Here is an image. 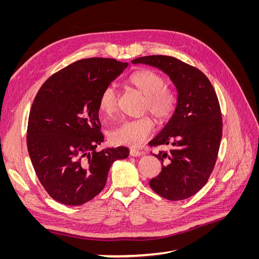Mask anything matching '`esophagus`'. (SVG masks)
<instances>
[{
	"mask_svg": "<svg viewBox=\"0 0 259 259\" xmlns=\"http://www.w3.org/2000/svg\"><path fill=\"white\" fill-rule=\"evenodd\" d=\"M130 154H131V156H139L143 154V152H140L139 150H137V149H131Z\"/></svg>",
	"mask_w": 259,
	"mask_h": 259,
	"instance_id": "esophagus-1",
	"label": "esophagus"
}]
</instances>
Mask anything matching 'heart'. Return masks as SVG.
Wrapping results in <instances>:
<instances>
[{
	"label": "heart",
	"instance_id": "obj_1",
	"mask_svg": "<svg viewBox=\"0 0 259 259\" xmlns=\"http://www.w3.org/2000/svg\"><path fill=\"white\" fill-rule=\"evenodd\" d=\"M128 82L145 95L143 112H150L156 120L167 121L174 114L177 106L175 93L165 86V79L152 70H140L133 73ZM100 111L111 116L117 110V93L113 86H108L100 94ZM154 130L152 117L145 115L135 120H127L116 126L110 134L116 145L139 147L143 145Z\"/></svg>",
	"mask_w": 259,
	"mask_h": 259
}]
</instances>
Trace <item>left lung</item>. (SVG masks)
<instances>
[{
    "instance_id": "obj_1",
    "label": "left lung",
    "mask_w": 259,
    "mask_h": 259,
    "mask_svg": "<svg viewBox=\"0 0 259 259\" xmlns=\"http://www.w3.org/2000/svg\"><path fill=\"white\" fill-rule=\"evenodd\" d=\"M132 62L162 70L178 92L174 114L149 143L151 147L173 146L169 151L153 154L162 170L149 185L164 199L190 198L207 183L221 145L223 117L215 90L199 69L174 57L152 55Z\"/></svg>"
}]
</instances>
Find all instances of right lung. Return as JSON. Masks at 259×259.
Masks as SVG:
<instances>
[{
  "label": "right lung",
  "instance_id": "right-lung-1",
  "mask_svg": "<svg viewBox=\"0 0 259 259\" xmlns=\"http://www.w3.org/2000/svg\"><path fill=\"white\" fill-rule=\"evenodd\" d=\"M127 67L112 58H85L54 73L31 106L28 152L35 174L51 197L81 205L104 189L109 169L126 159V147L96 151L100 132L99 97Z\"/></svg>",
  "mask_w": 259,
  "mask_h": 259
}]
</instances>
